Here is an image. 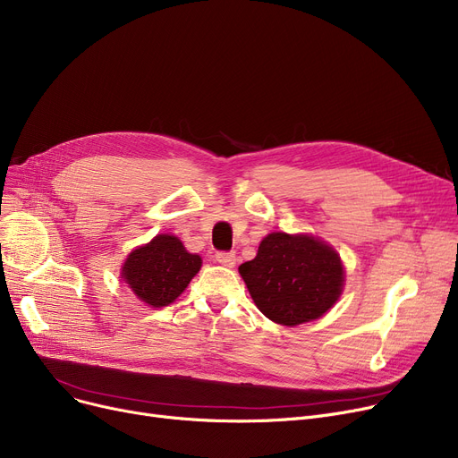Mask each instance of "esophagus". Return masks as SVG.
<instances>
[{
	"label": "esophagus",
	"instance_id": "1",
	"mask_svg": "<svg viewBox=\"0 0 458 458\" xmlns=\"http://www.w3.org/2000/svg\"><path fill=\"white\" fill-rule=\"evenodd\" d=\"M215 259L225 267H233L235 266V254L233 252H216Z\"/></svg>",
	"mask_w": 458,
	"mask_h": 458
}]
</instances>
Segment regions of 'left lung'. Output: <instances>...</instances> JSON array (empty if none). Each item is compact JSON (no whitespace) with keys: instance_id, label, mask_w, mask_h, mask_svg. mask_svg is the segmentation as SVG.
<instances>
[{"instance_id":"8db88e82","label":"left lung","mask_w":458,"mask_h":458,"mask_svg":"<svg viewBox=\"0 0 458 458\" xmlns=\"http://www.w3.org/2000/svg\"><path fill=\"white\" fill-rule=\"evenodd\" d=\"M249 293L271 321L297 327L319 319L344 292L340 254L314 235L273 232L254 259L239 266Z\"/></svg>"}]
</instances>
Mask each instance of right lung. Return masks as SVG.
Masks as SVG:
<instances>
[{
    "instance_id": "1",
    "label": "right lung",
    "mask_w": 458,
    "mask_h": 458,
    "mask_svg": "<svg viewBox=\"0 0 458 458\" xmlns=\"http://www.w3.org/2000/svg\"><path fill=\"white\" fill-rule=\"evenodd\" d=\"M202 267V258L185 250L176 235L159 233L150 243L130 252L120 278L152 308L174 302Z\"/></svg>"
}]
</instances>
